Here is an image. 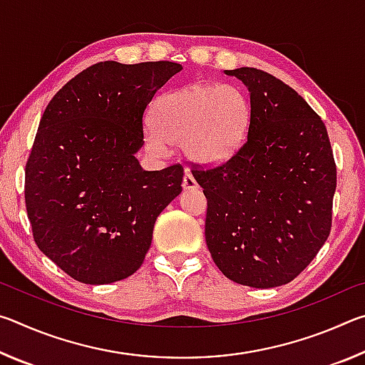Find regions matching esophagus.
Here are the masks:
<instances>
[{
  "label": "esophagus",
  "mask_w": 365,
  "mask_h": 365,
  "mask_svg": "<svg viewBox=\"0 0 365 365\" xmlns=\"http://www.w3.org/2000/svg\"><path fill=\"white\" fill-rule=\"evenodd\" d=\"M183 188L185 190H195L197 188V183L195 180V177L191 175L190 170H185V175H183Z\"/></svg>",
  "instance_id": "obj_1"
}]
</instances>
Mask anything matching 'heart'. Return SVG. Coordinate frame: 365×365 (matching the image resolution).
<instances>
[{"mask_svg": "<svg viewBox=\"0 0 365 365\" xmlns=\"http://www.w3.org/2000/svg\"><path fill=\"white\" fill-rule=\"evenodd\" d=\"M251 104L238 86L197 83L160 96L153 108L146 146L163 153L165 143L183 146L190 159L219 164L243 145Z\"/></svg>", "mask_w": 365, "mask_h": 365, "instance_id": "heart-1", "label": "heart"}]
</instances>
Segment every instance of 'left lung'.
Listing matches in <instances>:
<instances>
[{
	"label": "left lung",
	"instance_id": "obj_1",
	"mask_svg": "<svg viewBox=\"0 0 365 365\" xmlns=\"http://www.w3.org/2000/svg\"><path fill=\"white\" fill-rule=\"evenodd\" d=\"M248 86V137L215 168H193L207 200L206 243L227 279L285 285L304 270L331 228L336 165L325 123L270 73L225 71Z\"/></svg>",
	"mask_w": 365,
	"mask_h": 365
}]
</instances>
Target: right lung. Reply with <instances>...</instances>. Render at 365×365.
I'll list each match as a JSON object with an SVG mask.
<instances>
[{
    "mask_svg": "<svg viewBox=\"0 0 365 365\" xmlns=\"http://www.w3.org/2000/svg\"><path fill=\"white\" fill-rule=\"evenodd\" d=\"M182 66L170 61L90 66L43 113L26 164L34 240L73 280L104 285L140 269L163 209L182 191L183 168L143 170V117Z\"/></svg>",
    "mask_w": 365,
    "mask_h": 365,
    "instance_id": "add662e5",
    "label": "right lung"
}]
</instances>
